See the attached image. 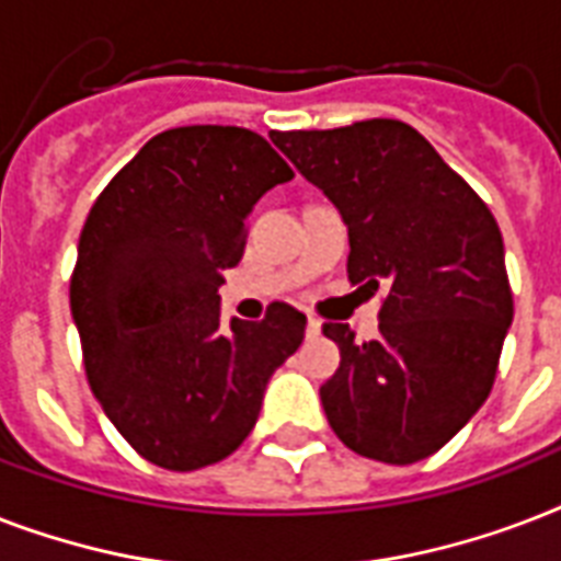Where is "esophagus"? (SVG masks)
I'll list each match as a JSON object with an SVG mask.
<instances>
[{
  "label": "esophagus",
  "mask_w": 561,
  "mask_h": 561,
  "mask_svg": "<svg viewBox=\"0 0 561 561\" xmlns=\"http://www.w3.org/2000/svg\"><path fill=\"white\" fill-rule=\"evenodd\" d=\"M323 332V323L317 320V317H308V323H306V337H317V334Z\"/></svg>",
  "instance_id": "1"
}]
</instances>
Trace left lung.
<instances>
[{
	"instance_id": "8db88e82",
	"label": "left lung",
	"mask_w": 561,
	"mask_h": 561,
	"mask_svg": "<svg viewBox=\"0 0 561 561\" xmlns=\"http://www.w3.org/2000/svg\"><path fill=\"white\" fill-rule=\"evenodd\" d=\"M271 142L341 211L352 285L387 282L378 337L325 323L341 367L320 387L346 448L408 466L486 401L513 325L504 238L486 203L404 122L273 130Z\"/></svg>"
}]
</instances>
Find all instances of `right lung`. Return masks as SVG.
<instances>
[{"label": "right lung", "mask_w": 561, "mask_h": 561, "mask_svg": "<svg viewBox=\"0 0 561 561\" xmlns=\"http://www.w3.org/2000/svg\"><path fill=\"white\" fill-rule=\"evenodd\" d=\"M290 178L253 130L174 127L92 203L69 285L83 367L118 434L162 469L236 451L271 375L306 337V314L288 302L259 323H224L218 297L253 206Z\"/></svg>", "instance_id": "add662e5"}]
</instances>
